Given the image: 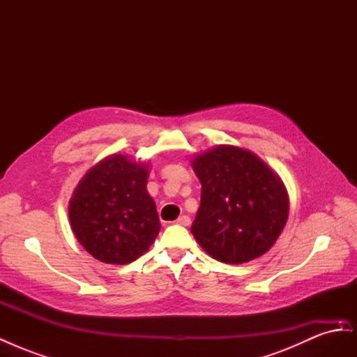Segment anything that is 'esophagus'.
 <instances>
[{"label":"esophagus","instance_id":"34e87169","mask_svg":"<svg viewBox=\"0 0 357 357\" xmlns=\"http://www.w3.org/2000/svg\"><path fill=\"white\" fill-rule=\"evenodd\" d=\"M178 225H183V226H189L190 225V218L189 215H180V218L176 220Z\"/></svg>","mask_w":357,"mask_h":357}]
</instances>
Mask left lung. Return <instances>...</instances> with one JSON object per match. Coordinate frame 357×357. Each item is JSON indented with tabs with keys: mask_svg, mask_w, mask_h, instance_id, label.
I'll return each mask as SVG.
<instances>
[{
	"mask_svg": "<svg viewBox=\"0 0 357 357\" xmlns=\"http://www.w3.org/2000/svg\"><path fill=\"white\" fill-rule=\"evenodd\" d=\"M201 205L192 234L225 264H244L266 253L282 234L289 198L282 180L244 149L219 146L198 155Z\"/></svg>",
	"mask_w": 357,
	"mask_h": 357,
	"instance_id": "obj_1",
	"label": "left lung"
}]
</instances>
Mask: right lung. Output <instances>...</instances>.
<instances>
[{
	"label": "right lung",
	"mask_w": 357,
	"mask_h": 357,
	"mask_svg": "<svg viewBox=\"0 0 357 357\" xmlns=\"http://www.w3.org/2000/svg\"><path fill=\"white\" fill-rule=\"evenodd\" d=\"M149 171L123 155L101 160L80 180L68 215L75 238L105 264H131L153 244L160 223L147 193Z\"/></svg>",
	"instance_id": "right-lung-1"
}]
</instances>
